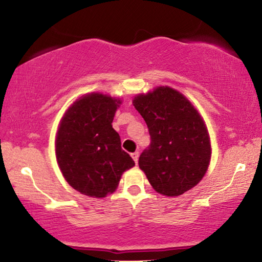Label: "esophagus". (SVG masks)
<instances>
[{
	"instance_id": "34e87169",
	"label": "esophagus",
	"mask_w": 262,
	"mask_h": 262,
	"mask_svg": "<svg viewBox=\"0 0 262 262\" xmlns=\"http://www.w3.org/2000/svg\"><path fill=\"white\" fill-rule=\"evenodd\" d=\"M131 156H132V159H134L135 162L137 163V162H138V157H139V152H138V151L132 152V154H131Z\"/></svg>"
}]
</instances>
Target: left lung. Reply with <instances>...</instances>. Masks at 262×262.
<instances>
[{
  "label": "left lung",
  "instance_id": "left-lung-1",
  "mask_svg": "<svg viewBox=\"0 0 262 262\" xmlns=\"http://www.w3.org/2000/svg\"><path fill=\"white\" fill-rule=\"evenodd\" d=\"M149 128L150 145L139 168L160 194L178 196L198 185L211 159L210 137L203 118L181 93L157 87L134 99Z\"/></svg>",
  "mask_w": 262,
  "mask_h": 262
}]
</instances>
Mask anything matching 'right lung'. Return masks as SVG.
Wrapping results in <instances>:
<instances>
[{"instance_id":"add662e5","label":"right lung","mask_w":262,"mask_h":262,"mask_svg":"<svg viewBox=\"0 0 262 262\" xmlns=\"http://www.w3.org/2000/svg\"><path fill=\"white\" fill-rule=\"evenodd\" d=\"M121 100L92 93L76 100L60 121L56 157L68 184L82 194L103 198L118 187L134 160L112 127Z\"/></svg>"}]
</instances>
